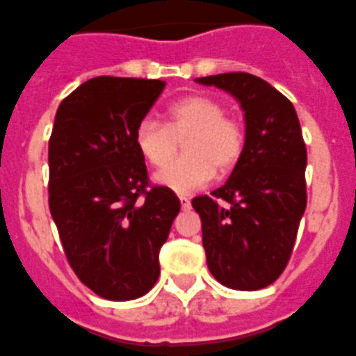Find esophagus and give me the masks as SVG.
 Wrapping results in <instances>:
<instances>
[{
  "label": "esophagus",
  "mask_w": 356,
  "mask_h": 356,
  "mask_svg": "<svg viewBox=\"0 0 356 356\" xmlns=\"http://www.w3.org/2000/svg\"><path fill=\"white\" fill-rule=\"evenodd\" d=\"M179 202H181V207H183L184 211H188V209H190V200H188V197L181 196V197H179Z\"/></svg>",
  "instance_id": "1"
}]
</instances>
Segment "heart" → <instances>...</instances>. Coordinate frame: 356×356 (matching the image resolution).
Here are the masks:
<instances>
[{"instance_id": "1", "label": "heart", "mask_w": 356, "mask_h": 356, "mask_svg": "<svg viewBox=\"0 0 356 356\" xmlns=\"http://www.w3.org/2000/svg\"><path fill=\"white\" fill-rule=\"evenodd\" d=\"M183 139L185 154L172 163ZM134 142L153 168L172 163L156 173V183L177 194H190L205 186L216 172L226 175L237 168L246 149V130L241 121L226 115L220 100L190 95L168 108L166 124L154 119L140 123Z\"/></svg>"}]
</instances>
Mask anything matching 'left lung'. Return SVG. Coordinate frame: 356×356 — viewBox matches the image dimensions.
Returning a JSON list of instances; mask_svg holds the SVG:
<instances>
[{
	"instance_id": "obj_1",
	"label": "left lung",
	"mask_w": 356,
	"mask_h": 356,
	"mask_svg": "<svg viewBox=\"0 0 356 356\" xmlns=\"http://www.w3.org/2000/svg\"><path fill=\"white\" fill-rule=\"evenodd\" d=\"M232 93L246 121V149L224 186L197 196L203 248L222 286H270L291 257L306 209V145L297 112L270 83L248 72L197 78Z\"/></svg>"
}]
</instances>
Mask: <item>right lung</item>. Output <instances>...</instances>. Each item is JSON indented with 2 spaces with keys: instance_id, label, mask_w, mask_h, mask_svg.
<instances>
[{
  "instance_id": "1",
  "label": "right lung",
  "mask_w": 356,
  "mask_h": 356,
  "mask_svg": "<svg viewBox=\"0 0 356 356\" xmlns=\"http://www.w3.org/2000/svg\"><path fill=\"white\" fill-rule=\"evenodd\" d=\"M91 78L59 104L48 142V205L67 261L99 297L132 300L160 276L159 252L181 202L151 184L136 130L164 89Z\"/></svg>"
}]
</instances>
